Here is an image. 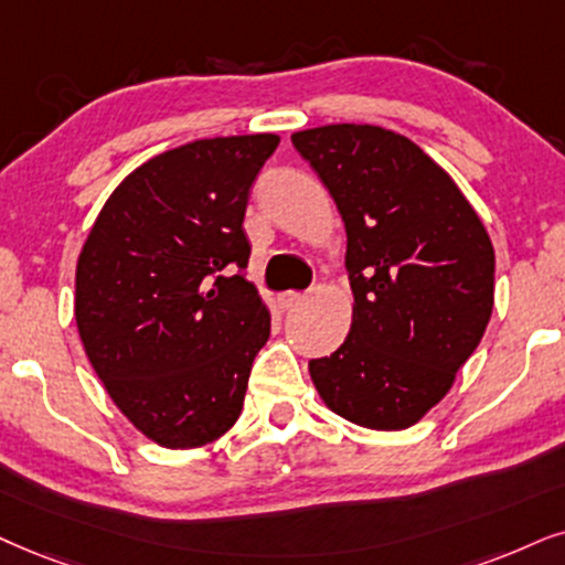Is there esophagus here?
<instances>
[{"label": "esophagus", "instance_id": "1", "mask_svg": "<svg viewBox=\"0 0 565 565\" xmlns=\"http://www.w3.org/2000/svg\"><path fill=\"white\" fill-rule=\"evenodd\" d=\"M302 302H305L302 291H281V295H278V307H281V310H295V307H299Z\"/></svg>", "mask_w": 565, "mask_h": 565}]
</instances>
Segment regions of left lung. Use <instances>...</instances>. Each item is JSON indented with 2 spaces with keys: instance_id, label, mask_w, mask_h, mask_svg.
Returning <instances> with one entry per match:
<instances>
[{
  "instance_id": "left-lung-1",
  "label": "left lung",
  "mask_w": 565,
  "mask_h": 565,
  "mask_svg": "<svg viewBox=\"0 0 565 565\" xmlns=\"http://www.w3.org/2000/svg\"><path fill=\"white\" fill-rule=\"evenodd\" d=\"M347 230L352 331L310 360L326 406L370 430L425 417L480 344L495 253L469 200L409 138L375 125L291 135Z\"/></svg>"
}]
</instances>
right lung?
<instances>
[{"label":"right lung","mask_w":565,"mask_h":565,"mask_svg":"<svg viewBox=\"0 0 565 565\" xmlns=\"http://www.w3.org/2000/svg\"><path fill=\"white\" fill-rule=\"evenodd\" d=\"M278 135L195 140L106 200L75 274V320L111 402L167 448L237 423L268 307L245 278L249 188Z\"/></svg>","instance_id":"right-lung-1"}]
</instances>
